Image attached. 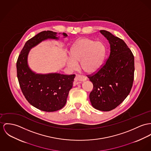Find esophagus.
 Here are the masks:
<instances>
[{
    "instance_id": "esophagus-1",
    "label": "esophagus",
    "mask_w": 151,
    "mask_h": 151,
    "mask_svg": "<svg viewBox=\"0 0 151 151\" xmlns=\"http://www.w3.org/2000/svg\"><path fill=\"white\" fill-rule=\"evenodd\" d=\"M87 80V78L83 76V75H76V78H75V81L79 83H81L83 81H86Z\"/></svg>"
}]
</instances>
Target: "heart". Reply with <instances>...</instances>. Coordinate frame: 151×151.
<instances>
[{
	"label": "heart",
	"mask_w": 151,
	"mask_h": 151,
	"mask_svg": "<svg viewBox=\"0 0 151 151\" xmlns=\"http://www.w3.org/2000/svg\"><path fill=\"white\" fill-rule=\"evenodd\" d=\"M106 49L104 44L88 38H80L72 47L71 57L67 58V66L75 70L81 62V68L88 73L99 70L104 60Z\"/></svg>",
	"instance_id": "1"
}]
</instances>
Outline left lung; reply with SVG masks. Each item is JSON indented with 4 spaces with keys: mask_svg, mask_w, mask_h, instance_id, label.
Masks as SVG:
<instances>
[{
    "mask_svg": "<svg viewBox=\"0 0 151 151\" xmlns=\"http://www.w3.org/2000/svg\"><path fill=\"white\" fill-rule=\"evenodd\" d=\"M109 41L110 53L98 72L88 75L93 83L89 97L95 109L109 111L128 96L134 80V56L126 43L106 30H100Z\"/></svg>",
    "mask_w": 151,
    "mask_h": 151,
    "instance_id": "8db88e82",
    "label": "left lung"
}]
</instances>
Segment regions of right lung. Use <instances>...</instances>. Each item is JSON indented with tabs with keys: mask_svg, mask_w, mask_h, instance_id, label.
<instances>
[{
	"mask_svg": "<svg viewBox=\"0 0 151 151\" xmlns=\"http://www.w3.org/2000/svg\"><path fill=\"white\" fill-rule=\"evenodd\" d=\"M63 35L67 37L65 33ZM58 38L57 33L49 30L35 35L25 43L17 62V77L23 95L30 104L47 112L58 111L65 106L75 75L35 73L28 65L27 56L30 50L42 41Z\"/></svg>",
	"mask_w": 151,
	"mask_h": 151,
	"instance_id": "add662e5",
	"label": "right lung"
}]
</instances>
